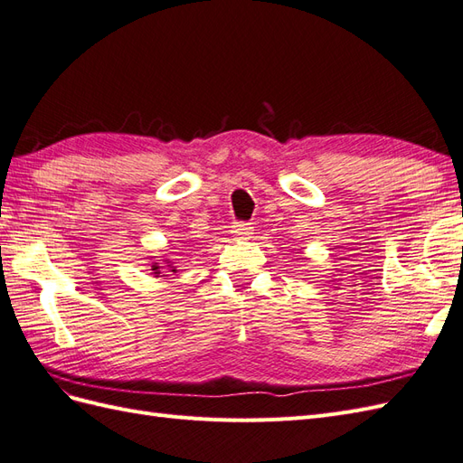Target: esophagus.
<instances>
[{"instance_id":"esophagus-1","label":"esophagus","mask_w":463,"mask_h":463,"mask_svg":"<svg viewBox=\"0 0 463 463\" xmlns=\"http://www.w3.org/2000/svg\"><path fill=\"white\" fill-rule=\"evenodd\" d=\"M232 233L237 237V240H247V237L253 233V228H250V223L237 222L232 226Z\"/></svg>"}]
</instances>
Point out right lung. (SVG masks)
<instances>
[{
  "label": "right lung",
  "mask_w": 463,
  "mask_h": 463,
  "mask_svg": "<svg viewBox=\"0 0 463 463\" xmlns=\"http://www.w3.org/2000/svg\"><path fill=\"white\" fill-rule=\"evenodd\" d=\"M164 262H165V265L166 266V269H170V270H172V272H175V266H174V264H170V260H164ZM150 270H152V274H154V276H160V274H162V270H165L163 269V266H160V262H152V269H150Z\"/></svg>",
  "instance_id": "1"
}]
</instances>
